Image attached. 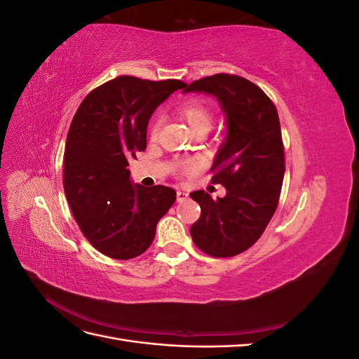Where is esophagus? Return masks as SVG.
Wrapping results in <instances>:
<instances>
[{
    "label": "esophagus",
    "mask_w": 359,
    "mask_h": 359,
    "mask_svg": "<svg viewBox=\"0 0 359 359\" xmlns=\"http://www.w3.org/2000/svg\"><path fill=\"white\" fill-rule=\"evenodd\" d=\"M187 198H189V194H187L186 191H181V190L177 191V201H178L180 203H181V202H186Z\"/></svg>",
    "instance_id": "34e87169"
}]
</instances>
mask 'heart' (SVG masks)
Returning <instances> with one entry per match:
<instances>
[{"instance_id":"b5f03b06","label":"heart","mask_w":359,"mask_h":359,"mask_svg":"<svg viewBox=\"0 0 359 359\" xmlns=\"http://www.w3.org/2000/svg\"><path fill=\"white\" fill-rule=\"evenodd\" d=\"M180 114L184 119H186V123L190 126V128L196 135L206 133L212 124L211 107L203 100H199V99H190L187 102H184L180 106ZM160 126H161V119L157 116V118H154V121L149 126V137L151 139H156L158 136ZM199 166H201L199 160H190L186 165L189 172L198 170Z\"/></svg>"}]
</instances>
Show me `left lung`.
Instances as JSON below:
<instances>
[{
  "label": "left lung",
  "instance_id": "left-lung-1",
  "mask_svg": "<svg viewBox=\"0 0 359 359\" xmlns=\"http://www.w3.org/2000/svg\"><path fill=\"white\" fill-rule=\"evenodd\" d=\"M215 95L227 118V137L211 168L212 182L226 189L215 201L203 190L193 243L212 257H232L252 247L273 219L285 177V145L273 100L253 82L217 73L194 81L184 93Z\"/></svg>",
  "mask_w": 359,
  "mask_h": 359
}]
</instances>
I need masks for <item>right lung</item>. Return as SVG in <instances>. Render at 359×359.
<instances>
[{
  "label": "right lung",
  "instance_id": "add662e5",
  "mask_svg": "<svg viewBox=\"0 0 359 359\" xmlns=\"http://www.w3.org/2000/svg\"><path fill=\"white\" fill-rule=\"evenodd\" d=\"M182 81L118 76L97 86L76 111L64 149V193L76 223L100 253L133 259L147 252L156 226L177 199L170 187L130 182L128 160L147 148L156 107Z\"/></svg>",
  "mask_w": 359,
  "mask_h": 359
}]
</instances>
